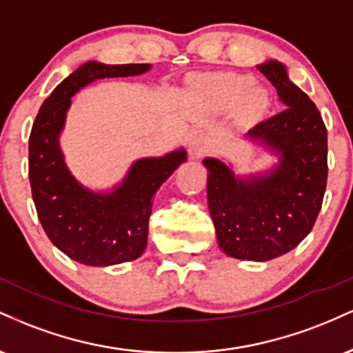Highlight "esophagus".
I'll use <instances>...</instances> for the list:
<instances>
[{
  "instance_id": "esophagus-1",
  "label": "esophagus",
  "mask_w": 353,
  "mask_h": 353,
  "mask_svg": "<svg viewBox=\"0 0 353 353\" xmlns=\"http://www.w3.org/2000/svg\"><path fill=\"white\" fill-rule=\"evenodd\" d=\"M209 139L208 134L204 131H194L192 134L189 136V151L194 157H201L208 152Z\"/></svg>"
}]
</instances>
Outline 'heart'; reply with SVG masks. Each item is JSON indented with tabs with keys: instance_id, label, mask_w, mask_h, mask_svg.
I'll use <instances>...</instances> for the list:
<instances>
[{
	"instance_id": "1",
	"label": "heart",
	"mask_w": 353,
	"mask_h": 353,
	"mask_svg": "<svg viewBox=\"0 0 353 353\" xmlns=\"http://www.w3.org/2000/svg\"><path fill=\"white\" fill-rule=\"evenodd\" d=\"M252 78L236 72L209 76L204 88L219 106L230 108L239 103V112L244 117H257L269 106L265 89L252 86Z\"/></svg>"
}]
</instances>
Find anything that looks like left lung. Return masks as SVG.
<instances>
[{
    "label": "left lung",
    "mask_w": 353,
    "mask_h": 353,
    "mask_svg": "<svg viewBox=\"0 0 353 353\" xmlns=\"http://www.w3.org/2000/svg\"><path fill=\"white\" fill-rule=\"evenodd\" d=\"M277 89L283 111L249 131L281 165L269 176L242 181L225 164L205 159L208 201L221 249L242 261H270L289 252L314 228L327 188V128L309 96L287 78L282 64L259 66Z\"/></svg>",
    "instance_id": "8db88e82"
}]
</instances>
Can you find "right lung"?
Masks as SVG:
<instances>
[{
    "label": "right lung",
    "instance_id": "right-lung-1",
    "mask_svg": "<svg viewBox=\"0 0 353 353\" xmlns=\"http://www.w3.org/2000/svg\"><path fill=\"white\" fill-rule=\"evenodd\" d=\"M151 64L86 63L44 99L30 134L28 176L44 232L61 252L84 265L134 261L148 242L156 190L185 161L184 151L134 163L112 194H92L72 179L63 163L58 136L71 96L94 79L145 72Z\"/></svg>",
    "mask_w": 353,
    "mask_h": 353
}]
</instances>
